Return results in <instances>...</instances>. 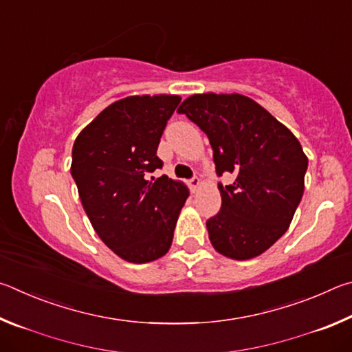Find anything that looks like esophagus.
<instances>
[{"label":"esophagus","mask_w":352,"mask_h":352,"mask_svg":"<svg viewBox=\"0 0 352 352\" xmlns=\"http://www.w3.org/2000/svg\"><path fill=\"white\" fill-rule=\"evenodd\" d=\"M200 184H201V182H200L199 177H192L189 180V186H190V189H192V190H197L200 188Z\"/></svg>","instance_id":"esophagus-1"}]
</instances>
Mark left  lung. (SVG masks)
Masks as SVG:
<instances>
[{"instance_id":"left-lung-1","label":"left lung","mask_w":352,"mask_h":352,"mask_svg":"<svg viewBox=\"0 0 352 352\" xmlns=\"http://www.w3.org/2000/svg\"><path fill=\"white\" fill-rule=\"evenodd\" d=\"M177 111L206 133L217 175L236 177L219 184L222 208L206 222L212 247L236 261L262 254L287 231L305 192L307 157L300 141L237 93L192 94Z\"/></svg>"}]
</instances>
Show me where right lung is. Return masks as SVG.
I'll return each instance as SVG.
<instances>
[{
    "label": "right lung",
    "mask_w": 352,
    "mask_h": 352,
    "mask_svg": "<svg viewBox=\"0 0 352 352\" xmlns=\"http://www.w3.org/2000/svg\"><path fill=\"white\" fill-rule=\"evenodd\" d=\"M182 98L142 94L107 107L77 135L71 175L94 231L119 258L146 264L169 252L189 190L168 175L157 148Z\"/></svg>",
    "instance_id": "obj_1"
}]
</instances>
